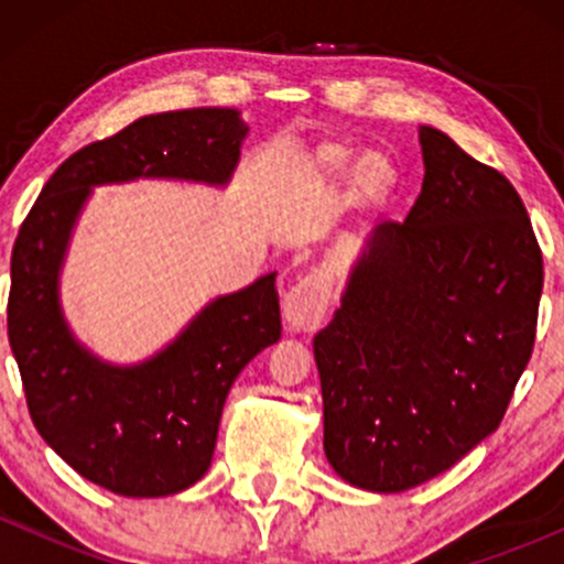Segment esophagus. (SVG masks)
Masks as SVG:
<instances>
[{
  "mask_svg": "<svg viewBox=\"0 0 564 564\" xmlns=\"http://www.w3.org/2000/svg\"><path fill=\"white\" fill-rule=\"evenodd\" d=\"M332 281L323 273H307L283 296V321L289 332H315L328 318Z\"/></svg>",
  "mask_w": 564,
  "mask_h": 564,
  "instance_id": "1",
  "label": "esophagus"
}]
</instances>
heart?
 I'll return each mask as SVG.
<instances>
[{
  "label": "heart",
  "instance_id": "obj_1",
  "mask_svg": "<svg viewBox=\"0 0 564 564\" xmlns=\"http://www.w3.org/2000/svg\"><path fill=\"white\" fill-rule=\"evenodd\" d=\"M326 170L336 174V177L345 174V153H328ZM394 180H398V172H394L392 159L381 151H368L366 156H360L358 166H355V193H358V198L368 200V204H381V200L390 198L394 191Z\"/></svg>",
  "mask_w": 564,
  "mask_h": 564
}]
</instances>
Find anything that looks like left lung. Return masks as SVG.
<instances>
[{
  "mask_svg": "<svg viewBox=\"0 0 564 564\" xmlns=\"http://www.w3.org/2000/svg\"><path fill=\"white\" fill-rule=\"evenodd\" d=\"M424 183L384 223L313 339L341 480L416 488L498 430L533 355L543 257L520 193L422 127Z\"/></svg>",
  "mask_w": 564,
  "mask_h": 564,
  "instance_id": "obj_1",
  "label": "left lung"
}]
</instances>
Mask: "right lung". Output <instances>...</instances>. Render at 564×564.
Here are the masks:
<instances>
[{"label":"right lung","mask_w":564,"mask_h":564,"mask_svg":"<svg viewBox=\"0 0 564 564\" xmlns=\"http://www.w3.org/2000/svg\"><path fill=\"white\" fill-rule=\"evenodd\" d=\"M246 132L232 108L142 116L63 161L12 246L8 336L31 422L63 462L119 496L180 494L209 469L232 381L281 339L275 273L219 296L148 364L111 368L70 339L57 307L70 225L93 185L134 177L225 183Z\"/></svg>","instance_id":"right-lung-1"}]
</instances>
